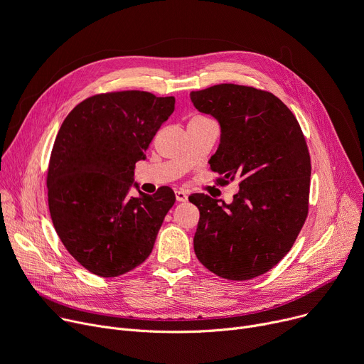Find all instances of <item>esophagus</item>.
<instances>
[{"instance_id": "1", "label": "esophagus", "mask_w": 364, "mask_h": 364, "mask_svg": "<svg viewBox=\"0 0 364 364\" xmlns=\"http://www.w3.org/2000/svg\"><path fill=\"white\" fill-rule=\"evenodd\" d=\"M176 199H177V202H187V194H186V191H183V190H178V191H176Z\"/></svg>"}]
</instances>
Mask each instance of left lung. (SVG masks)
I'll use <instances>...</instances> for the list:
<instances>
[{
    "label": "left lung",
    "instance_id": "left-lung-1",
    "mask_svg": "<svg viewBox=\"0 0 364 364\" xmlns=\"http://www.w3.org/2000/svg\"><path fill=\"white\" fill-rule=\"evenodd\" d=\"M194 107L220 124L210 158L218 184L240 181L230 205L203 193L188 200L200 219L194 252L228 280H250L272 270L290 251L309 209L311 156L299 122L274 94L218 84L191 91Z\"/></svg>",
    "mask_w": 364,
    "mask_h": 364
}]
</instances>
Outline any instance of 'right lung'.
Listing matches in <instances>:
<instances>
[{
	"instance_id": "add662e5",
	"label": "right lung",
	"mask_w": 364,
	"mask_h": 364,
	"mask_svg": "<svg viewBox=\"0 0 364 364\" xmlns=\"http://www.w3.org/2000/svg\"><path fill=\"white\" fill-rule=\"evenodd\" d=\"M174 105V97L139 90L95 94L58 132L46 173L49 212L65 248L92 274H124L154 248L174 191L130 197L129 188Z\"/></svg>"
}]
</instances>
